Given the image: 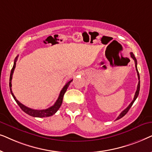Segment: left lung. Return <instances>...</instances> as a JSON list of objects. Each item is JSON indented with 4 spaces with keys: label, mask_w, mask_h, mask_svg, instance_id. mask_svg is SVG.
<instances>
[{
    "label": "left lung",
    "mask_w": 152,
    "mask_h": 152,
    "mask_svg": "<svg viewBox=\"0 0 152 152\" xmlns=\"http://www.w3.org/2000/svg\"><path fill=\"white\" fill-rule=\"evenodd\" d=\"M130 55H131V57H132V59L134 60V61H135V64H136V71H137V73H138V80H140V75H139V72H138V68H137V60H136V57H135V56H134V53H130ZM139 91H140V81H139V82H138V86H137V90H136V93H135V95H134V99H133V101L132 102H131L130 104L129 105L128 107H126V109L124 110L123 111H122V112H121V113L120 114L119 116H118V117L117 118V119H116V120H119V119H120V118H121L123 117L124 115H126V113H127V112L129 111V110L130 109V108L132 107V106L133 105V104H134V102H135V100H136L137 97H138V94H139Z\"/></svg>",
    "instance_id": "obj_1"
}]
</instances>
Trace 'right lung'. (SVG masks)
<instances>
[{
  "instance_id": "right-lung-1",
  "label": "right lung",
  "mask_w": 152,
  "mask_h": 152,
  "mask_svg": "<svg viewBox=\"0 0 152 152\" xmlns=\"http://www.w3.org/2000/svg\"><path fill=\"white\" fill-rule=\"evenodd\" d=\"M18 57V56H17V57L15 58V60H14V66H13V67H12V69L11 70V73H10V91H11L12 96H13V97H14V99H15L16 103L18 104V105L19 106L20 109H21L23 111L25 112V113H26L27 114H28V115L32 116V117L44 118V117H49V116H51V115H54V114H55L56 112H57L58 110H59L60 107H61L62 102H63L64 95V94H65V93H66V90H67L68 87L69 86L70 82H72V80H71L70 81H69V82H68L67 83H66L65 86H64V88H62L61 92H60L59 97H58L57 100L56 101L55 104H54L53 106H52V107H49L48 109H43V110H35V109H30V108L27 107L25 105L23 104L20 103L19 101L17 100V99H16V97L14 96V95L13 94V93H12V75H13V72H14V68H15V67H16V61H17Z\"/></svg>"
}]
</instances>
